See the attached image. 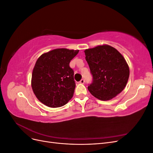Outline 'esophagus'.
Wrapping results in <instances>:
<instances>
[{
    "label": "esophagus",
    "mask_w": 153,
    "mask_h": 153,
    "mask_svg": "<svg viewBox=\"0 0 153 153\" xmlns=\"http://www.w3.org/2000/svg\"><path fill=\"white\" fill-rule=\"evenodd\" d=\"M80 84H84V83H85V80H84V79H82V80L80 81Z\"/></svg>",
    "instance_id": "esophagus-1"
}]
</instances>
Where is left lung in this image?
I'll use <instances>...</instances> for the list:
<instances>
[{"mask_svg":"<svg viewBox=\"0 0 153 153\" xmlns=\"http://www.w3.org/2000/svg\"><path fill=\"white\" fill-rule=\"evenodd\" d=\"M84 52L93 77L87 87L91 94L107 101L121 92L129 76V66L122 54L108 45L86 49Z\"/></svg>","mask_w":153,"mask_h":153,"instance_id":"obj_1","label":"left lung"}]
</instances>
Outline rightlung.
<instances>
[{"label":"right lung","instance_id":"1","mask_svg":"<svg viewBox=\"0 0 153 153\" xmlns=\"http://www.w3.org/2000/svg\"><path fill=\"white\" fill-rule=\"evenodd\" d=\"M79 50L57 48L38 59L32 74L31 86L36 98L51 108L66 105L76 86L69 62Z\"/></svg>","mask_w":153,"mask_h":153}]
</instances>
